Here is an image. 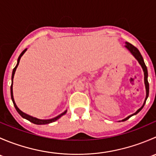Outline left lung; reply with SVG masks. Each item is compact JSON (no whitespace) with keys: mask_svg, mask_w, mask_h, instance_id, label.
I'll return each mask as SVG.
<instances>
[{"mask_svg":"<svg viewBox=\"0 0 156 156\" xmlns=\"http://www.w3.org/2000/svg\"><path fill=\"white\" fill-rule=\"evenodd\" d=\"M125 48H126L127 50H129V51L130 52V53H132V55H133V56H134L135 58L136 59V60L138 61V62L140 63V65L142 66V69L143 70H144V83H145V86H146V99H145V101H144V105L142 106V107L140 108L139 109L137 110V111L135 113H133V115H129L128 117H127L126 119H123L122 120V122H125V121L127 120L128 119H130L131 116L137 114L138 112H139L140 111L141 109H142L143 108H144V105H145L146 103V100H147L148 97H149V82H148V72H147V68H146V66L145 64V62H144V58H143L142 55L140 54V51L138 50V49L136 48H135L133 45H132L131 44L128 43V42H125Z\"/></svg>","mask_w":156,"mask_h":156,"instance_id":"left-lung-1","label":"left lung"}]
</instances>
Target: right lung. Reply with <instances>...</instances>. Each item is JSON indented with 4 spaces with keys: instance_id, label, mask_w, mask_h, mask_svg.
I'll list each match as a JSON object with an SVG mask.
<instances>
[{
    "instance_id": "obj_1",
    "label": "right lung",
    "mask_w": 156,
    "mask_h": 156,
    "mask_svg": "<svg viewBox=\"0 0 156 156\" xmlns=\"http://www.w3.org/2000/svg\"><path fill=\"white\" fill-rule=\"evenodd\" d=\"M26 50L27 49H25L24 50H23V52L21 53V54L20 55V56H19L18 59H17V64L16 66H15V68L13 69V70H12V84H11V86H10V94H11V99H12V103H13V105L14 106H15L16 109V111L18 112L19 114L20 115L22 116L23 118H24V119H27V120H29V122H32L33 124H35V125H47V124H50V123H52V122H56V120H58V119H59L60 117H62L63 115H65L66 113L67 110H66L64 112H62V114L59 115L58 116H56V117L53 118V119H46V120H44V119H37V118H34V117H32V116L31 115H29L26 114V113H24L23 112H22L21 110L18 107H17L16 104L15 103V101H14V99H13V94H12V80H13V77H14V74H15V72L16 70V68L17 66H18L19 63H20V59H21L22 56H23V54L25 53V52L26 51Z\"/></svg>"
}]
</instances>
